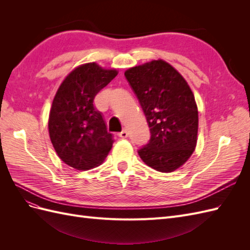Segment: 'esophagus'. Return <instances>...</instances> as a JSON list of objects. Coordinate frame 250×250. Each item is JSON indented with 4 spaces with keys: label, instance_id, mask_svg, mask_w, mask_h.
Masks as SVG:
<instances>
[{
    "label": "esophagus",
    "instance_id": "34e87169",
    "mask_svg": "<svg viewBox=\"0 0 250 250\" xmlns=\"http://www.w3.org/2000/svg\"><path fill=\"white\" fill-rule=\"evenodd\" d=\"M119 137L121 138V139H125V138H127L128 137V132L126 131V130H122L121 132H119Z\"/></svg>",
    "mask_w": 250,
    "mask_h": 250
}]
</instances>
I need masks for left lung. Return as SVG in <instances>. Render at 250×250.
Instances as JSON below:
<instances>
[{"mask_svg": "<svg viewBox=\"0 0 250 250\" xmlns=\"http://www.w3.org/2000/svg\"><path fill=\"white\" fill-rule=\"evenodd\" d=\"M145 113L151 137L139 149L152 169L170 173L183 166L195 150L198 109L185 78L164 60H152L125 72Z\"/></svg>", "mask_w": 250, "mask_h": 250, "instance_id": "obj_1", "label": "left lung"}]
</instances>
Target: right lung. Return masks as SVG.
I'll list each match as a JSON object with an SVG mask.
<instances>
[{
    "label": "right lung",
    "instance_id": "add662e5",
    "mask_svg": "<svg viewBox=\"0 0 250 250\" xmlns=\"http://www.w3.org/2000/svg\"><path fill=\"white\" fill-rule=\"evenodd\" d=\"M96 62L79 65L60 84L49 116V133L57 155L77 170H89L103 163L112 147L102 113L94 99L117 76Z\"/></svg>",
    "mask_w": 250,
    "mask_h": 250
}]
</instances>
